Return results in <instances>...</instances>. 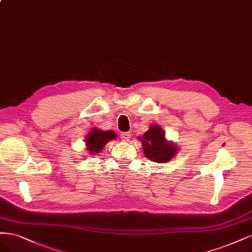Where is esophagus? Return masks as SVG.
I'll use <instances>...</instances> for the list:
<instances>
[{
    "instance_id": "1",
    "label": "esophagus",
    "mask_w": 252,
    "mask_h": 252,
    "mask_svg": "<svg viewBox=\"0 0 252 252\" xmlns=\"http://www.w3.org/2000/svg\"><path fill=\"white\" fill-rule=\"evenodd\" d=\"M120 138H121V139H123L124 141H128L129 138H131V133H129V132L121 133V134H120Z\"/></svg>"
}]
</instances>
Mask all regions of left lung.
<instances>
[{
	"label": "left lung",
	"mask_w": 252,
	"mask_h": 252,
	"mask_svg": "<svg viewBox=\"0 0 252 252\" xmlns=\"http://www.w3.org/2000/svg\"><path fill=\"white\" fill-rule=\"evenodd\" d=\"M144 155L156 162H166L175 156L178 149L173 143L165 141V136L162 128L158 126H152L141 138Z\"/></svg>",
	"instance_id": "1"
}]
</instances>
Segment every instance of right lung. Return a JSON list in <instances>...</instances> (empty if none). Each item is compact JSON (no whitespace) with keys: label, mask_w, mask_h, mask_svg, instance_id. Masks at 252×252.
Returning a JSON list of instances; mask_svg holds the SVG:
<instances>
[{"label":"right lung","mask_w":252,"mask_h":252,"mask_svg":"<svg viewBox=\"0 0 252 252\" xmlns=\"http://www.w3.org/2000/svg\"><path fill=\"white\" fill-rule=\"evenodd\" d=\"M115 133L113 131H101L98 128H92L86 138L88 150L92 154L99 153L110 140L115 139Z\"/></svg>","instance_id":"right-lung-1"}]
</instances>
